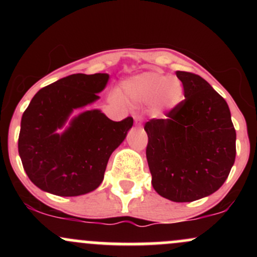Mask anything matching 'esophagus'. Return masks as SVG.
I'll list each match as a JSON object with an SVG mask.
<instances>
[{
  "instance_id": "esophagus-1",
  "label": "esophagus",
  "mask_w": 257,
  "mask_h": 257,
  "mask_svg": "<svg viewBox=\"0 0 257 257\" xmlns=\"http://www.w3.org/2000/svg\"><path fill=\"white\" fill-rule=\"evenodd\" d=\"M134 122L137 125H140L141 122H143V117L139 116V114H135L134 116Z\"/></svg>"
}]
</instances>
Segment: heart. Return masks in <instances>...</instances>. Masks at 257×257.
<instances>
[{"label": "heart", "instance_id": "1", "mask_svg": "<svg viewBox=\"0 0 257 257\" xmlns=\"http://www.w3.org/2000/svg\"><path fill=\"white\" fill-rule=\"evenodd\" d=\"M120 95L137 105H151L158 112L172 110L184 98V85L178 77L162 72L139 73L122 82Z\"/></svg>", "mask_w": 257, "mask_h": 257}]
</instances>
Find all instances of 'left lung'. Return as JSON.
<instances>
[{
  "instance_id": "8db88e82",
  "label": "left lung",
  "mask_w": 257,
  "mask_h": 257,
  "mask_svg": "<svg viewBox=\"0 0 257 257\" xmlns=\"http://www.w3.org/2000/svg\"><path fill=\"white\" fill-rule=\"evenodd\" d=\"M176 76L185 100L167 118L146 122V158L159 196L193 202L226 181L235 159V129L226 100L204 78L186 71Z\"/></svg>"
}]
</instances>
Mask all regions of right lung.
<instances>
[{
    "label": "right lung",
    "instance_id": "right-lung-1",
    "mask_svg": "<svg viewBox=\"0 0 257 257\" xmlns=\"http://www.w3.org/2000/svg\"><path fill=\"white\" fill-rule=\"evenodd\" d=\"M107 73H75L36 93L22 117L18 150L29 179L42 191L75 197L95 190L111 153L123 143L132 117L114 122L100 110L82 112L63 128L75 108L99 99Z\"/></svg>",
    "mask_w": 257,
    "mask_h": 257
}]
</instances>
